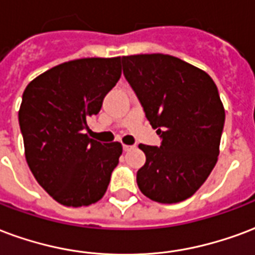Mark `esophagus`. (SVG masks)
<instances>
[{
  "mask_svg": "<svg viewBox=\"0 0 255 255\" xmlns=\"http://www.w3.org/2000/svg\"><path fill=\"white\" fill-rule=\"evenodd\" d=\"M129 150H132V146H127V144H124V146H123V151L124 152L129 151Z\"/></svg>",
  "mask_w": 255,
  "mask_h": 255,
  "instance_id": "obj_1",
  "label": "esophagus"
}]
</instances>
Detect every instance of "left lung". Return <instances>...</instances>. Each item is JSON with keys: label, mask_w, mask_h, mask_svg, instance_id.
I'll use <instances>...</instances> for the list:
<instances>
[{"label": "left lung", "mask_w": 255, "mask_h": 255, "mask_svg": "<svg viewBox=\"0 0 255 255\" xmlns=\"http://www.w3.org/2000/svg\"><path fill=\"white\" fill-rule=\"evenodd\" d=\"M123 73L136 94L161 146L139 144L146 163L136 182L152 201L189 199L218 162L223 104L205 71L163 54L123 56Z\"/></svg>", "instance_id": "left-lung-1"}]
</instances>
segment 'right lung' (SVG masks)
I'll list each match as a JSON object with an SVG mask.
<instances>
[{
    "instance_id": "1",
    "label": "right lung",
    "mask_w": 255,
    "mask_h": 255,
    "mask_svg": "<svg viewBox=\"0 0 255 255\" xmlns=\"http://www.w3.org/2000/svg\"><path fill=\"white\" fill-rule=\"evenodd\" d=\"M122 58H85L47 70L22 93L18 123L32 174L66 207L99 201L122 144L100 143L85 131L122 75Z\"/></svg>"
}]
</instances>
